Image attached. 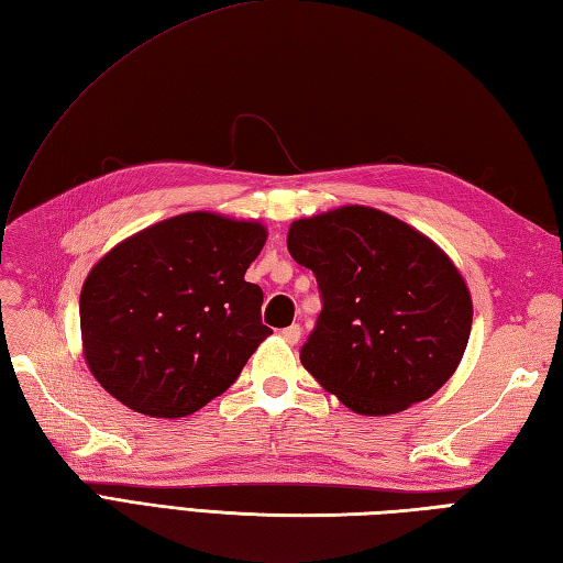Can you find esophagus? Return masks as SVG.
Returning a JSON list of instances; mask_svg holds the SVG:
<instances>
[{
	"mask_svg": "<svg viewBox=\"0 0 563 563\" xmlns=\"http://www.w3.org/2000/svg\"><path fill=\"white\" fill-rule=\"evenodd\" d=\"M280 336L288 341V343H297V341H300V336H302V329H300V324H290L288 329L280 331Z\"/></svg>",
	"mask_w": 563,
	"mask_h": 563,
	"instance_id": "1",
	"label": "esophagus"
}]
</instances>
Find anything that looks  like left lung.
Listing matches in <instances>:
<instances>
[{"mask_svg": "<svg viewBox=\"0 0 563 563\" xmlns=\"http://www.w3.org/2000/svg\"><path fill=\"white\" fill-rule=\"evenodd\" d=\"M288 249L321 295L300 361L349 409L397 413L452 377L470 341L472 297L428 236L387 212L345 206L292 222Z\"/></svg>", "mask_w": 563, "mask_h": 563, "instance_id": "left-lung-1", "label": "left lung"}]
</instances>
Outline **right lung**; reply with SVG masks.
I'll return each instance as SVG.
<instances>
[{"label": "right lung", "mask_w": 563, "mask_h": 563, "mask_svg": "<svg viewBox=\"0 0 563 563\" xmlns=\"http://www.w3.org/2000/svg\"><path fill=\"white\" fill-rule=\"evenodd\" d=\"M258 222L212 212L164 220L111 249L84 280V357L130 409L181 418L230 389L258 343L263 290L244 280Z\"/></svg>", "instance_id": "right-lung-1"}]
</instances>
